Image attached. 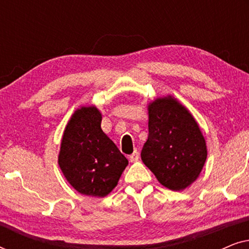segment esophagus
Listing matches in <instances>:
<instances>
[{
    "mask_svg": "<svg viewBox=\"0 0 249 249\" xmlns=\"http://www.w3.org/2000/svg\"><path fill=\"white\" fill-rule=\"evenodd\" d=\"M129 160H130V162H137L139 160V153L137 151H135L130 156H129Z\"/></svg>",
    "mask_w": 249,
    "mask_h": 249,
    "instance_id": "obj_1",
    "label": "esophagus"
}]
</instances>
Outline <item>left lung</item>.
Returning <instances> with one entry per match:
<instances>
[{
  "label": "left lung",
  "instance_id": "8db88e82",
  "mask_svg": "<svg viewBox=\"0 0 249 249\" xmlns=\"http://www.w3.org/2000/svg\"><path fill=\"white\" fill-rule=\"evenodd\" d=\"M148 118V138L141 154L142 162L166 188H187L199 176L207 156L198 124L171 96L149 104Z\"/></svg>",
  "mask_w": 249,
  "mask_h": 249
}]
</instances>
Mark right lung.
Wrapping results in <instances>:
<instances>
[{
    "label": "right lung",
    "instance_id": "right-lung-1",
    "mask_svg": "<svg viewBox=\"0 0 249 249\" xmlns=\"http://www.w3.org/2000/svg\"><path fill=\"white\" fill-rule=\"evenodd\" d=\"M101 121L95 107L79 108L61 142L60 169L70 185L87 196H107L128 165V160L101 129Z\"/></svg>",
    "mask_w": 249,
    "mask_h": 249
}]
</instances>
